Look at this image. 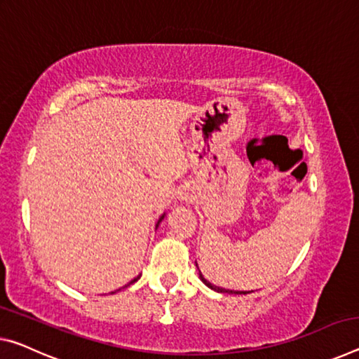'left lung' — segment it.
I'll return each instance as SVG.
<instances>
[{"instance_id": "obj_1", "label": "left lung", "mask_w": 359, "mask_h": 359, "mask_svg": "<svg viewBox=\"0 0 359 359\" xmlns=\"http://www.w3.org/2000/svg\"><path fill=\"white\" fill-rule=\"evenodd\" d=\"M196 266H198V264H196ZM200 278H201V281L206 284L208 287H210V289H214V291H217V292H226V294H249V292H244V291H229V289H225V287H219V286H214L212 283H209L206 278H204L203 275H201V271H200Z\"/></svg>"}]
</instances>
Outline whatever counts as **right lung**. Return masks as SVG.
I'll return each instance as SVG.
<instances>
[{
    "instance_id": "obj_1",
    "label": "right lung",
    "mask_w": 359,
    "mask_h": 359,
    "mask_svg": "<svg viewBox=\"0 0 359 359\" xmlns=\"http://www.w3.org/2000/svg\"><path fill=\"white\" fill-rule=\"evenodd\" d=\"M161 219H163V217H161ZM161 219H159V222H161ZM159 222H158V224H159ZM156 226H158V225H156ZM137 280H139V278H135L134 281H137ZM134 281H130V283H134ZM130 283H129V284H130Z\"/></svg>"
}]
</instances>
